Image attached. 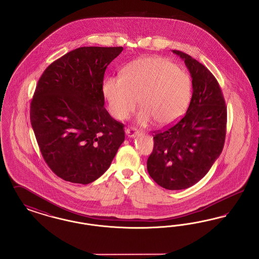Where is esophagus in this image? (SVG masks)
Returning <instances> with one entry per match:
<instances>
[{
	"label": "esophagus",
	"mask_w": 259,
	"mask_h": 259,
	"mask_svg": "<svg viewBox=\"0 0 259 259\" xmlns=\"http://www.w3.org/2000/svg\"><path fill=\"white\" fill-rule=\"evenodd\" d=\"M125 133L128 138H134L139 134V132L134 129V128H128L125 130Z\"/></svg>",
	"instance_id": "obj_1"
}]
</instances>
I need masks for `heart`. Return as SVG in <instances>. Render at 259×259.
Here are the masks:
<instances>
[{
	"instance_id": "b5f03b06",
	"label": "heart",
	"mask_w": 259,
	"mask_h": 259,
	"mask_svg": "<svg viewBox=\"0 0 259 259\" xmlns=\"http://www.w3.org/2000/svg\"><path fill=\"white\" fill-rule=\"evenodd\" d=\"M111 115L126 119L142 109L138 122L146 126L154 121L160 127L179 121L187 110L192 82L185 70L160 56L142 57L124 68L122 76H108L102 84Z\"/></svg>"
}]
</instances>
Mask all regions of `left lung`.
I'll return each instance as SVG.
<instances>
[{"label":"left lung","instance_id":"1","mask_svg":"<svg viewBox=\"0 0 259 259\" xmlns=\"http://www.w3.org/2000/svg\"><path fill=\"white\" fill-rule=\"evenodd\" d=\"M192 78V97L185 116L153 137L148 171L163 188L181 190L197 184L222 153L227 111L215 77L200 62L179 50Z\"/></svg>","mask_w":259,"mask_h":259}]
</instances>
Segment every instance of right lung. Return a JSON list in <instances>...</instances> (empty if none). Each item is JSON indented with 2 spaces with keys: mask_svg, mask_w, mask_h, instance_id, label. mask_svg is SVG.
Here are the masks:
<instances>
[{
  "mask_svg": "<svg viewBox=\"0 0 259 259\" xmlns=\"http://www.w3.org/2000/svg\"><path fill=\"white\" fill-rule=\"evenodd\" d=\"M122 50H72L50 64L37 81L31 124L44 159L64 181H96L124 142L123 124L105 109L102 92L105 71Z\"/></svg>",
  "mask_w": 259,
  "mask_h": 259,
  "instance_id": "add662e5",
  "label": "right lung"
}]
</instances>
